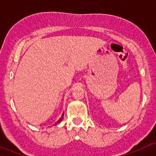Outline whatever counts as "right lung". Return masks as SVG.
I'll list each match as a JSON object with an SVG mask.
<instances>
[{"instance_id": "1", "label": "right lung", "mask_w": 156, "mask_h": 156, "mask_svg": "<svg viewBox=\"0 0 156 156\" xmlns=\"http://www.w3.org/2000/svg\"><path fill=\"white\" fill-rule=\"evenodd\" d=\"M63 115H64V112L62 113V116H61V118H60V119H59V120H58L57 122H56V123L54 124V125H58V124H59V123H60V122H62V119H63V118H62V117H63Z\"/></svg>"}]
</instances>
